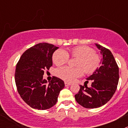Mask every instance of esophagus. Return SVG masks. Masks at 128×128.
I'll return each instance as SVG.
<instances>
[{
  "label": "esophagus",
  "instance_id": "esophagus-1",
  "mask_svg": "<svg viewBox=\"0 0 128 128\" xmlns=\"http://www.w3.org/2000/svg\"><path fill=\"white\" fill-rule=\"evenodd\" d=\"M65 85L66 86H70V85H71V84H70V83H69V82H65Z\"/></svg>",
  "mask_w": 128,
  "mask_h": 128
}]
</instances>
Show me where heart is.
Instances as JSON below:
<instances>
[{
  "instance_id": "obj_1",
  "label": "heart",
  "mask_w": 128,
  "mask_h": 128,
  "mask_svg": "<svg viewBox=\"0 0 128 128\" xmlns=\"http://www.w3.org/2000/svg\"><path fill=\"white\" fill-rule=\"evenodd\" d=\"M70 54L72 58L78 60L76 62V68L69 66L59 68L56 70V74L58 77L68 81L72 82L76 78L81 77L84 72L86 74H92L100 65V59L99 54L94 52L92 48L88 46H81L72 48ZM69 54L63 49H58L52 55L53 63L57 66L65 65L69 60Z\"/></svg>"
}]
</instances>
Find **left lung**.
<instances>
[{"instance_id":"8db88e82","label":"left lung","mask_w":128,"mask_h":128,"mask_svg":"<svg viewBox=\"0 0 128 128\" xmlns=\"http://www.w3.org/2000/svg\"><path fill=\"white\" fill-rule=\"evenodd\" d=\"M96 46L102 56L101 65L87 78L92 81L91 86L80 85L79 92L75 95L77 102L86 108H99L108 102L116 91L119 79L118 66L112 53L100 45Z\"/></svg>"}]
</instances>
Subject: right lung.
Masks as SVG:
<instances>
[{"label": "right lung", "mask_w": 128, "mask_h": 128, "mask_svg": "<svg viewBox=\"0 0 128 128\" xmlns=\"http://www.w3.org/2000/svg\"><path fill=\"white\" fill-rule=\"evenodd\" d=\"M58 47L40 43L28 48L16 63L14 74L16 86L20 97L34 109L47 110L56 104L64 88V81L52 77L51 81L43 79L46 70L52 65V56Z\"/></svg>", "instance_id": "1"}]
</instances>
